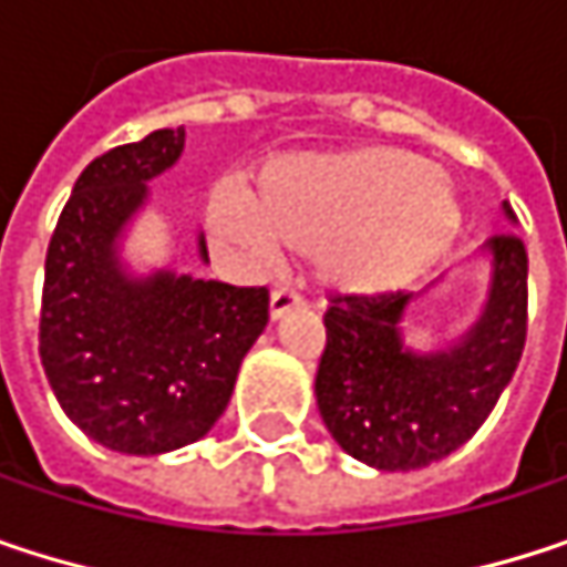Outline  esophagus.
<instances>
[{
    "label": "esophagus",
    "instance_id": "obj_1",
    "mask_svg": "<svg viewBox=\"0 0 567 567\" xmlns=\"http://www.w3.org/2000/svg\"><path fill=\"white\" fill-rule=\"evenodd\" d=\"M298 305H301V295H298V291H291V288H276L272 298H269V315H272V321H279L285 311H291V308H298Z\"/></svg>",
    "mask_w": 567,
    "mask_h": 567
}]
</instances>
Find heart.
I'll list each match as a JSON object with an SVG mask.
<instances>
[{"instance_id":"1","label":"heart","mask_w":567,"mask_h":567,"mask_svg":"<svg viewBox=\"0 0 567 567\" xmlns=\"http://www.w3.org/2000/svg\"><path fill=\"white\" fill-rule=\"evenodd\" d=\"M213 229L252 262L279 246L315 252L321 279L378 295L416 279L460 233L463 199L446 167L391 147L288 157L259 176V193L216 186Z\"/></svg>"}]
</instances>
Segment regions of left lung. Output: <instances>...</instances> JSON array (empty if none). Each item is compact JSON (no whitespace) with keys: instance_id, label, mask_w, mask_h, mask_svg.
<instances>
[{"instance_id":"1","label":"left lung","mask_w":567,"mask_h":567,"mask_svg":"<svg viewBox=\"0 0 567 567\" xmlns=\"http://www.w3.org/2000/svg\"><path fill=\"white\" fill-rule=\"evenodd\" d=\"M503 213L515 223L509 203ZM483 249L493 266L486 305L440 351L403 344L400 321L413 291L331 298L315 396L348 456L384 473L423 470L460 450L493 413L525 348L528 256L515 233Z\"/></svg>"}]
</instances>
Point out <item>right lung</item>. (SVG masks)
<instances>
[{
	"label": "right lung",
	"mask_w": 567,
	"mask_h": 567,
	"mask_svg": "<svg viewBox=\"0 0 567 567\" xmlns=\"http://www.w3.org/2000/svg\"><path fill=\"white\" fill-rule=\"evenodd\" d=\"M183 137V127H164L91 161L45 256V378L81 433L127 456L171 453L206 436L269 324V288L173 269L131 276L121 262V236L144 209L147 183L179 161ZM199 256L209 262L203 236Z\"/></svg>",
	"instance_id": "right-lung-1"
}]
</instances>
